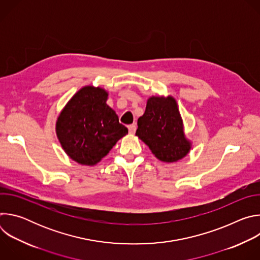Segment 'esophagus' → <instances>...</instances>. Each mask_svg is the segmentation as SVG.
I'll use <instances>...</instances> for the list:
<instances>
[{
	"instance_id": "34e87169",
	"label": "esophagus",
	"mask_w": 260,
	"mask_h": 260,
	"mask_svg": "<svg viewBox=\"0 0 260 260\" xmlns=\"http://www.w3.org/2000/svg\"><path fill=\"white\" fill-rule=\"evenodd\" d=\"M127 127H128V131H129V133H131V134H135V132H136V129H137V125H136V123L129 124Z\"/></svg>"
}]
</instances>
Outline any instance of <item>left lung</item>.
I'll return each instance as SVG.
<instances>
[{
    "label": "left lung",
    "instance_id": "obj_1",
    "mask_svg": "<svg viewBox=\"0 0 260 260\" xmlns=\"http://www.w3.org/2000/svg\"><path fill=\"white\" fill-rule=\"evenodd\" d=\"M136 136L159 160L166 162L181 159L190 149L183 134L177 103L172 96L148 100L144 115L138 119Z\"/></svg>",
    "mask_w": 260,
    "mask_h": 260
}]
</instances>
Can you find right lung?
Here are the masks:
<instances>
[{
	"label": "right lung",
	"mask_w": 260,
	"mask_h": 260,
	"mask_svg": "<svg viewBox=\"0 0 260 260\" xmlns=\"http://www.w3.org/2000/svg\"><path fill=\"white\" fill-rule=\"evenodd\" d=\"M108 93L86 86L67 104L56 122V134L67 154L81 165L92 166L125 136L115 111L107 104Z\"/></svg>",
	"instance_id": "obj_1"
}]
</instances>
